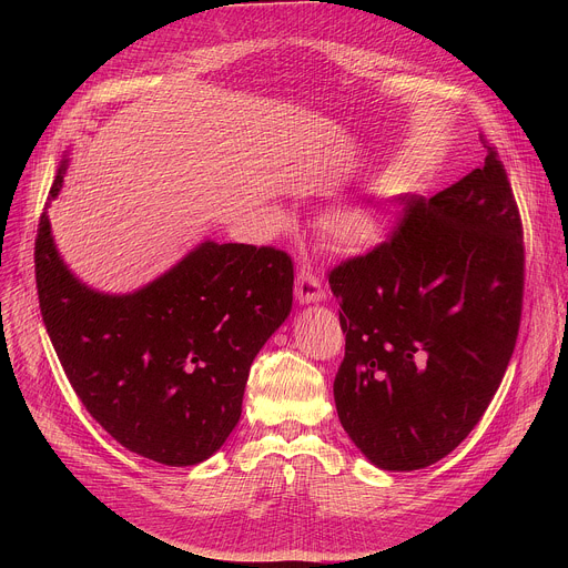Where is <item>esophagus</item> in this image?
<instances>
[{
	"mask_svg": "<svg viewBox=\"0 0 568 568\" xmlns=\"http://www.w3.org/2000/svg\"><path fill=\"white\" fill-rule=\"evenodd\" d=\"M294 294H296L298 305H310V303H318V301L326 298V292H323L318 278L310 270H305V267L296 276Z\"/></svg>",
	"mask_w": 568,
	"mask_h": 568,
	"instance_id": "obj_1",
	"label": "esophagus"
}]
</instances>
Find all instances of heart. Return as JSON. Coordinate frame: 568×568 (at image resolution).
Returning <instances> with one entry per match:
<instances>
[{
    "mask_svg": "<svg viewBox=\"0 0 568 568\" xmlns=\"http://www.w3.org/2000/svg\"><path fill=\"white\" fill-rule=\"evenodd\" d=\"M323 226H326V233L337 242V245L351 250L373 245L384 231L379 209L368 202H351L335 206L333 211H328L326 220H323Z\"/></svg>",
    "mask_w": 568,
    "mask_h": 568,
    "instance_id": "heart-1",
    "label": "heart"
}]
</instances>
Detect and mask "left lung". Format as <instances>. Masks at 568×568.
<instances>
[{
	"instance_id": "obj_1",
	"label": "left lung",
	"mask_w": 568,
	"mask_h": 568,
	"mask_svg": "<svg viewBox=\"0 0 568 568\" xmlns=\"http://www.w3.org/2000/svg\"><path fill=\"white\" fill-rule=\"evenodd\" d=\"M521 220L488 156L432 200H407L393 237L331 272L346 333L335 377L344 432L379 469L454 452L493 402L524 296Z\"/></svg>"
}]
</instances>
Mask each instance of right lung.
Returning <instances> with one entry per match:
<instances>
[{"mask_svg":"<svg viewBox=\"0 0 568 568\" xmlns=\"http://www.w3.org/2000/svg\"><path fill=\"white\" fill-rule=\"evenodd\" d=\"M36 240L40 310L90 416L125 449L161 465L211 458L235 429L254 357L292 310L294 267L272 247L202 240L150 283L110 294L58 252L47 209Z\"/></svg>","mask_w":568,"mask_h":568,"instance_id":"obj_1","label":"right lung"}]
</instances>
